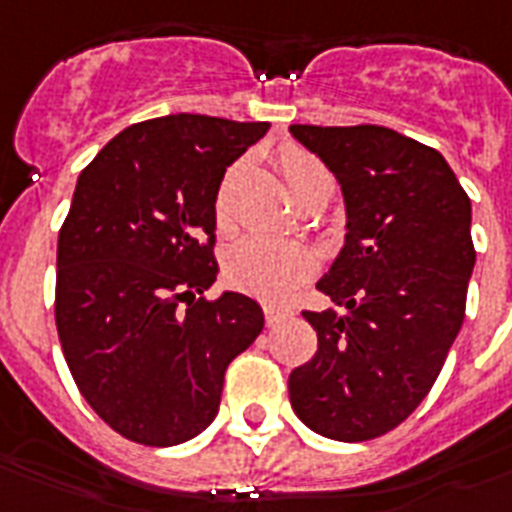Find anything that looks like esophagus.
Returning a JSON list of instances; mask_svg holds the SVG:
<instances>
[{
    "instance_id": "esophagus-1",
    "label": "esophagus",
    "mask_w": 512,
    "mask_h": 512,
    "mask_svg": "<svg viewBox=\"0 0 512 512\" xmlns=\"http://www.w3.org/2000/svg\"><path fill=\"white\" fill-rule=\"evenodd\" d=\"M263 313H265V321H268V324H279V321H284V319H289V316H292V308H289V305L265 303Z\"/></svg>"
}]
</instances>
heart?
I'll use <instances>...</instances> for the list:
<instances>
[{
  "mask_svg": "<svg viewBox=\"0 0 512 512\" xmlns=\"http://www.w3.org/2000/svg\"><path fill=\"white\" fill-rule=\"evenodd\" d=\"M279 172L297 204L316 199V196H332L329 170L303 148H284L279 154ZM236 177H239V167H231L217 188L215 215L220 225L228 223V217H231V193ZM311 271V249L303 244H292V241L268 239V236H247V239L236 241L225 257V276L233 287L255 297H265V300L284 297Z\"/></svg>",
  "mask_w": 512,
  "mask_h": 512,
  "instance_id": "obj_1",
  "label": "heart"
}]
</instances>
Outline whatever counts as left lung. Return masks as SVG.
I'll use <instances>...</instances> for the list:
<instances>
[{"mask_svg":"<svg viewBox=\"0 0 512 512\" xmlns=\"http://www.w3.org/2000/svg\"><path fill=\"white\" fill-rule=\"evenodd\" d=\"M289 132L327 164L348 233L303 311L319 350L289 374L300 420L335 441L388 433L422 404L465 319L476 265L470 199L436 148L377 124Z\"/></svg>","mask_w":512,"mask_h":512,"instance_id":"obj_1","label":"left lung"}]
</instances>
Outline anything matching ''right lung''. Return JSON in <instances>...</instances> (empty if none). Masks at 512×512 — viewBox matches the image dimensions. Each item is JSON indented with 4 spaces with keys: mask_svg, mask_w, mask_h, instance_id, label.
<instances>
[{
    "mask_svg": "<svg viewBox=\"0 0 512 512\" xmlns=\"http://www.w3.org/2000/svg\"><path fill=\"white\" fill-rule=\"evenodd\" d=\"M268 127L148 119L106 143L76 180L58 236L55 324L84 401L135 444L199 436L215 420L228 364L263 332L252 297L201 295L217 279V188Z\"/></svg>",
    "mask_w": 512,
    "mask_h": 512,
    "instance_id": "obj_1",
    "label": "right lung"
}]
</instances>
